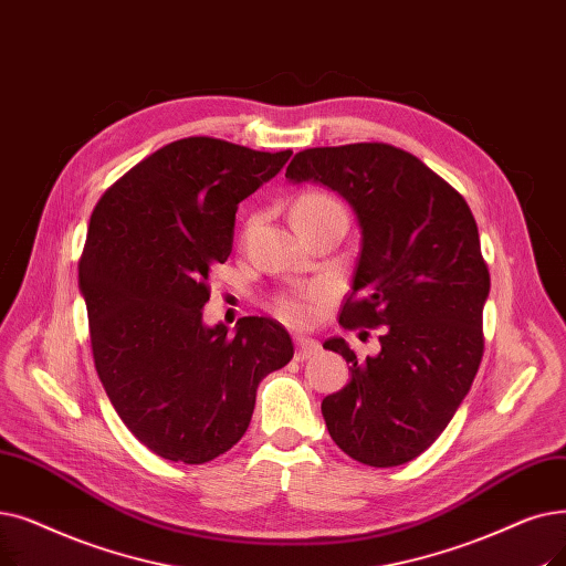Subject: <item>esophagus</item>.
Returning a JSON list of instances; mask_svg holds the SVG:
<instances>
[{
	"mask_svg": "<svg viewBox=\"0 0 566 566\" xmlns=\"http://www.w3.org/2000/svg\"><path fill=\"white\" fill-rule=\"evenodd\" d=\"M293 344H296V360H307L314 354H318V349H322V347H318L316 339L305 337V335L293 337Z\"/></svg>",
	"mask_w": 566,
	"mask_h": 566,
	"instance_id": "1",
	"label": "esophagus"
}]
</instances>
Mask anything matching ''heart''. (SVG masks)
I'll return each mask as SVG.
<instances>
[{"mask_svg": "<svg viewBox=\"0 0 566 566\" xmlns=\"http://www.w3.org/2000/svg\"><path fill=\"white\" fill-rule=\"evenodd\" d=\"M333 214H344V208L335 196L326 191H305L301 193L296 203H293V222L296 227H307L312 222H318V219H326ZM316 296V291L305 293V296H282L275 303L277 314L289 324H307L312 318V301Z\"/></svg>", "mask_w": 566, "mask_h": 566, "instance_id": "1", "label": "heart"}]
</instances>
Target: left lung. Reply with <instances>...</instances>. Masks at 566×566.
I'll return each instance as SVG.
<instances>
[{"instance_id": "obj_1", "label": "left lung", "mask_w": 566, "mask_h": 566, "mask_svg": "<svg viewBox=\"0 0 566 566\" xmlns=\"http://www.w3.org/2000/svg\"><path fill=\"white\" fill-rule=\"evenodd\" d=\"M347 199L360 256L342 328H379L381 352L358 360L342 337L324 349L352 363V379L324 398L335 444L370 467H398L444 432L483 356L490 291L470 206L421 159L388 143L310 147L286 168Z\"/></svg>"}]
</instances>
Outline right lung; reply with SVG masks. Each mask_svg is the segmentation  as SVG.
<instances>
[{
	"mask_svg": "<svg viewBox=\"0 0 566 566\" xmlns=\"http://www.w3.org/2000/svg\"><path fill=\"white\" fill-rule=\"evenodd\" d=\"M291 150L210 136L164 145L96 203L78 286L96 375L132 434L164 460L203 464L250 428L261 379L293 358L268 316L203 324L210 270L233 248L238 203L275 178Z\"/></svg>",
	"mask_w": 566,
	"mask_h": 566,
	"instance_id": "add662e5",
	"label": "right lung"
}]
</instances>
